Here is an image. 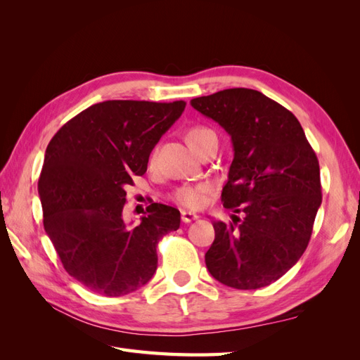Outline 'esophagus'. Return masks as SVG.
I'll list each match as a JSON object with an SVG mask.
<instances>
[{
	"instance_id": "34e87169",
	"label": "esophagus",
	"mask_w": 360,
	"mask_h": 360,
	"mask_svg": "<svg viewBox=\"0 0 360 360\" xmlns=\"http://www.w3.org/2000/svg\"><path fill=\"white\" fill-rule=\"evenodd\" d=\"M195 219H198V214H195V213H192V212H186V210L181 212V221H183L184 224H189V222H192V221H195Z\"/></svg>"
}]
</instances>
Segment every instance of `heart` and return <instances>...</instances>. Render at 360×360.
Here are the masks:
<instances>
[{
	"label": "heart",
	"instance_id": "b5f03b06",
	"mask_svg": "<svg viewBox=\"0 0 360 360\" xmlns=\"http://www.w3.org/2000/svg\"><path fill=\"white\" fill-rule=\"evenodd\" d=\"M209 135H213L210 129L197 126V127H192L189 130L186 135V139H188L189 146L193 148V147H197L201 141ZM212 189H213L212 184L205 183V181L198 183V184H184V186H180L172 192L171 198L174 202H177L179 205L184 207V209L197 210V209H201V207L205 204L207 197L210 195Z\"/></svg>",
	"mask_w": 360,
	"mask_h": 360
}]
</instances>
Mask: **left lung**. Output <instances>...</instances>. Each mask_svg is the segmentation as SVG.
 Segmentation results:
<instances>
[{"label": "left lung", "instance_id": "left-lung-1", "mask_svg": "<svg viewBox=\"0 0 360 360\" xmlns=\"http://www.w3.org/2000/svg\"><path fill=\"white\" fill-rule=\"evenodd\" d=\"M191 105L231 136L234 159L222 189L225 209L245 213L213 221L214 242L205 266L237 290L270 285L307 249L321 204L319 159L299 120L250 89H230Z\"/></svg>", "mask_w": 360, "mask_h": 360}]
</instances>
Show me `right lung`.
Returning a JSON list of instances; mask_svg holds the SVG:
<instances>
[{"mask_svg": "<svg viewBox=\"0 0 360 360\" xmlns=\"http://www.w3.org/2000/svg\"><path fill=\"white\" fill-rule=\"evenodd\" d=\"M186 102L106 101L73 117L48 144L39 195L43 226L63 267L106 297L136 291L158 269L156 246L180 226V212L153 202L126 224L127 184L143 176L151 150Z\"/></svg>", "mask_w": 360, "mask_h": 360, "instance_id": "right-lung-1", "label": "right lung"}]
</instances>
